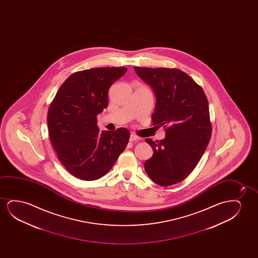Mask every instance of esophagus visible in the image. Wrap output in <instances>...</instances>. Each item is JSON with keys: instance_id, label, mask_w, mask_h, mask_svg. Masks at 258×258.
Listing matches in <instances>:
<instances>
[{"instance_id": "esophagus-1", "label": "esophagus", "mask_w": 258, "mask_h": 258, "mask_svg": "<svg viewBox=\"0 0 258 258\" xmlns=\"http://www.w3.org/2000/svg\"><path fill=\"white\" fill-rule=\"evenodd\" d=\"M139 139H140V138H138V136H136V135L134 134H131V138H130V141H139Z\"/></svg>"}]
</instances>
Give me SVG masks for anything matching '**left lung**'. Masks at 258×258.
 Listing matches in <instances>:
<instances>
[{
  "label": "left lung",
  "instance_id": "left-lung-1",
  "mask_svg": "<svg viewBox=\"0 0 258 258\" xmlns=\"http://www.w3.org/2000/svg\"><path fill=\"white\" fill-rule=\"evenodd\" d=\"M155 93L153 124L166 127L163 140L145 139L153 155L145 163L148 176L163 187L178 183L195 169L212 136L204 90L183 71L166 68L134 67Z\"/></svg>",
  "mask_w": 258,
  "mask_h": 258
}]
</instances>
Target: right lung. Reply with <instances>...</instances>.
Segmentation results:
<instances>
[{
  "instance_id": "right-lung-1",
  "label": "right lung",
  "mask_w": 258,
  "mask_h": 258,
  "mask_svg": "<svg viewBox=\"0 0 258 258\" xmlns=\"http://www.w3.org/2000/svg\"><path fill=\"white\" fill-rule=\"evenodd\" d=\"M127 68H95L71 75L50 104L47 126L60 163L78 179L95 180L113 167L130 131H99L97 115L108 106V90Z\"/></svg>"
}]
</instances>
